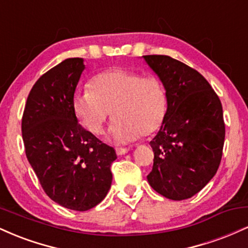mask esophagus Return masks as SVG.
<instances>
[{
  "label": "esophagus",
  "mask_w": 248,
  "mask_h": 248,
  "mask_svg": "<svg viewBox=\"0 0 248 248\" xmlns=\"http://www.w3.org/2000/svg\"><path fill=\"white\" fill-rule=\"evenodd\" d=\"M115 152L119 156H122V155H124V154H127L128 152H129V149H128V148H116Z\"/></svg>",
  "instance_id": "esophagus-1"
}]
</instances>
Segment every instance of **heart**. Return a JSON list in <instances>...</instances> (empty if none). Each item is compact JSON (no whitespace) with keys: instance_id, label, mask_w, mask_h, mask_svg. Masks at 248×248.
Listing matches in <instances>:
<instances>
[{"instance_id":"b5f03b06","label":"heart","mask_w":248,"mask_h":248,"mask_svg":"<svg viewBox=\"0 0 248 248\" xmlns=\"http://www.w3.org/2000/svg\"><path fill=\"white\" fill-rule=\"evenodd\" d=\"M72 106L82 126L95 135L104 132L112 112L108 139L124 144L155 132L166 118L168 101L157 77L113 69L96 75L90 88L76 92Z\"/></svg>"}]
</instances>
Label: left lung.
<instances>
[{
	"label": "left lung",
	"mask_w": 248,
	"mask_h": 248,
	"mask_svg": "<svg viewBox=\"0 0 248 248\" xmlns=\"http://www.w3.org/2000/svg\"><path fill=\"white\" fill-rule=\"evenodd\" d=\"M167 92V114L150 141V186L172 201L191 198L211 181L223 155L225 124L218 95L198 71L169 56H143Z\"/></svg>",
	"instance_id": "8db88e82"
}]
</instances>
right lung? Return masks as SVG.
<instances>
[{
	"mask_svg": "<svg viewBox=\"0 0 248 248\" xmlns=\"http://www.w3.org/2000/svg\"><path fill=\"white\" fill-rule=\"evenodd\" d=\"M82 58L65 59L44 73L28 95L22 136L25 154L39 183L59 205L87 211L106 197L114 148L79 124L72 101Z\"/></svg>",
	"mask_w": 248,
	"mask_h": 248,
	"instance_id": "add662e5",
	"label": "right lung"
}]
</instances>
